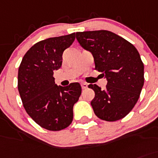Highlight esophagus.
Segmentation results:
<instances>
[{
    "mask_svg": "<svg viewBox=\"0 0 158 158\" xmlns=\"http://www.w3.org/2000/svg\"><path fill=\"white\" fill-rule=\"evenodd\" d=\"M81 86H82V89H85L88 87V84L86 83V82H82L81 83Z\"/></svg>",
    "mask_w": 158,
    "mask_h": 158,
    "instance_id": "1",
    "label": "esophagus"
}]
</instances>
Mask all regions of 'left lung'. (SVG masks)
Masks as SVG:
<instances>
[{"instance_id": "8db88e82", "label": "left lung", "mask_w": 158, "mask_h": 158, "mask_svg": "<svg viewBox=\"0 0 158 158\" xmlns=\"http://www.w3.org/2000/svg\"><path fill=\"white\" fill-rule=\"evenodd\" d=\"M82 48L93 54L95 69L102 72L107 83L104 89L89 85L95 97L91 101L96 115L114 122L126 117L139 99L144 83V66L131 43L107 30L78 32Z\"/></svg>"}]
</instances>
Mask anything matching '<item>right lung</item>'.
<instances>
[{
  "mask_svg": "<svg viewBox=\"0 0 158 158\" xmlns=\"http://www.w3.org/2000/svg\"><path fill=\"white\" fill-rule=\"evenodd\" d=\"M75 32L36 43L26 53L18 73V89L23 106L44 129L59 131L73 119V106L82 88L79 82L57 86L54 71L61 67L62 54L75 40Z\"/></svg>",
  "mask_w": 158,
  "mask_h": 158,
  "instance_id": "obj_1",
  "label": "right lung"
}]
</instances>
